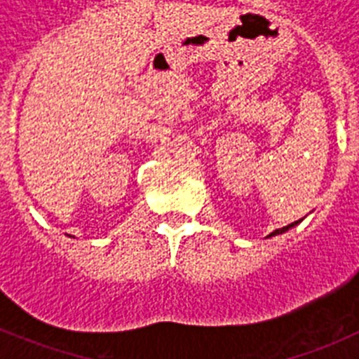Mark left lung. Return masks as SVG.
<instances>
[{"label":"left lung","instance_id":"1","mask_svg":"<svg viewBox=\"0 0 359 359\" xmlns=\"http://www.w3.org/2000/svg\"><path fill=\"white\" fill-rule=\"evenodd\" d=\"M298 221H300V219H298ZM298 221H294V223L287 224V226H284V228H278V230L271 231V233H269V236H268V237H271V236H278V233H284V231H286V230H290V228H291V226H294V224H298Z\"/></svg>","mask_w":359,"mask_h":359}]
</instances>
